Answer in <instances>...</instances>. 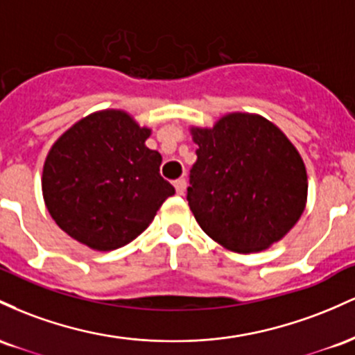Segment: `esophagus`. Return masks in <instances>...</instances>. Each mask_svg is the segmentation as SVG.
I'll list each match as a JSON object with an SVG mask.
<instances>
[{
	"mask_svg": "<svg viewBox=\"0 0 355 355\" xmlns=\"http://www.w3.org/2000/svg\"><path fill=\"white\" fill-rule=\"evenodd\" d=\"M174 188H176V193L178 194H184V191H186V181L184 179H178L176 182H174Z\"/></svg>",
	"mask_w": 355,
	"mask_h": 355,
	"instance_id": "1",
	"label": "esophagus"
}]
</instances>
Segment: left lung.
<instances>
[{"mask_svg":"<svg viewBox=\"0 0 355 355\" xmlns=\"http://www.w3.org/2000/svg\"><path fill=\"white\" fill-rule=\"evenodd\" d=\"M198 159L189 208L223 248L258 253L280 241L306 206V169L297 147L268 119L230 112L213 127L191 125Z\"/></svg>","mask_w":355,"mask_h":355,"instance_id":"8db88e82","label":"left lung"}]
</instances>
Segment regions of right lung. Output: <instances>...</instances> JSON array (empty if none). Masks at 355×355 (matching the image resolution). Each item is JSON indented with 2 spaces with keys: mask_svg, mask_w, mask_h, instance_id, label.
<instances>
[{
  "mask_svg": "<svg viewBox=\"0 0 355 355\" xmlns=\"http://www.w3.org/2000/svg\"><path fill=\"white\" fill-rule=\"evenodd\" d=\"M150 132L125 110L105 109L55 141L43 164L42 193L70 238L112 252L153 223L174 188L159 174L161 154L146 146Z\"/></svg>",
  "mask_w": 355,
  "mask_h": 355,
  "instance_id": "obj_1",
  "label": "right lung"
}]
</instances>
